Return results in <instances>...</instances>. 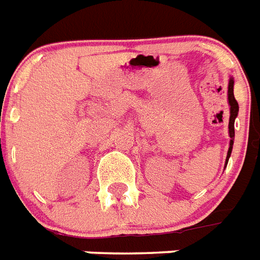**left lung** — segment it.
Listing matches in <instances>:
<instances>
[{
  "label": "left lung",
  "instance_id": "1",
  "mask_svg": "<svg viewBox=\"0 0 260 260\" xmlns=\"http://www.w3.org/2000/svg\"><path fill=\"white\" fill-rule=\"evenodd\" d=\"M228 105H230V123H228V133H230V147H228L227 158H225V166L228 164V159L231 157L232 145H234V138H235V119L238 117L239 113V105L236 102L235 96H234V79L230 78V83H228Z\"/></svg>",
  "mask_w": 260,
  "mask_h": 260
}]
</instances>
